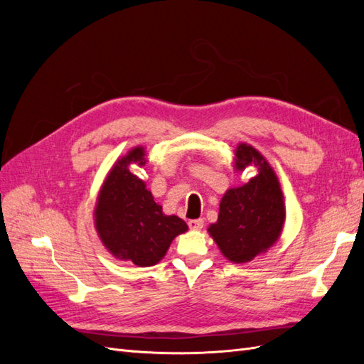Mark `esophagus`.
I'll list each match as a JSON object with an SVG mask.
<instances>
[{"mask_svg":"<svg viewBox=\"0 0 364 364\" xmlns=\"http://www.w3.org/2000/svg\"><path fill=\"white\" fill-rule=\"evenodd\" d=\"M188 226L194 230L197 229H202L203 228V218H193V220H188Z\"/></svg>","mask_w":364,"mask_h":364,"instance_id":"1","label":"esophagus"}]
</instances>
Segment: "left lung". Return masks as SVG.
I'll return each instance as SVG.
<instances>
[{
	"label": "left lung",
	"instance_id": "1",
	"mask_svg": "<svg viewBox=\"0 0 364 364\" xmlns=\"http://www.w3.org/2000/svg\"><path fill=\"white\" fill-rule=\"evenodd\" d=\"M235 156L237 170L255 164L258 174L243 186L226 191L217 223L208 230L229 261L247 262L278 240L285 209L279 182L267 161L247 144H240Z\"/></svg>",
	"mask_w": 364,
	"mask_h": 364
}]
</instances>
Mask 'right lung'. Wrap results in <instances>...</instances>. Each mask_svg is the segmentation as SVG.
I'll list each match as a JSON object with an SVG mask.
<instances>
[{
  "label": "right lung",
  "instance_id": "1",
  "mask_svg": "<svg viewBox=\"0 0 364 364\" xmlns=\"http://www.w3.org/2000/svg\"><path fill=\"white\" fill-rule=\"evenodd\" d=\"M130 162L144 165V150L129 151L109 173L98 197L95 228L112 255L147 267L162 259L173 238L188 226L182 218L162 213L146 183L129 171Z\"/></svg>",
  "mask_w": 364,
  "mask_h": 364
}]
</instances>
